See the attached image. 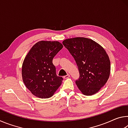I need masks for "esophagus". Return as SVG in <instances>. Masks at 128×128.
<instances>
[{
    "label": "esophagus",
    "mask_w": 128,
    "mask_h": 128,
    "mask_svg": "<svg viewBox=\"0 0 128 128\" xmlns=\"http://www.w3.org/2000/svg\"><path fill=\"white\" fill-rule=\"evenodd\" d=\"M69 77H70V75L68 74H66V76H64L63 78L64 79H66V78H68Z\"/></svg>",
    "instance_id": "esophagus-1"
}]
</instances>
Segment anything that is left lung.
<instances>
[{"instance_id": "left-lung-1", "label": "left lung", "mask_w": 128, "mask_h": 128, "mask_svg": "<svg viewBox=\"0 0 128 128\" xmlns=\"http://www.w3.org/2000/svg\"><path fill=\"white\" fill-rule=\"evenodd\" d=\"M62 44L74 58L80 73L76 84L82 94H96L109 78L111 64L102 47L91 39L77 37L66 39Z\"/></svg>"}]
</instances>
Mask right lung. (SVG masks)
Wrapping results in <instances>:
<instances>
[{"mask_svg": "<svg viewBox=\"0 0 128 128\" xmlns=\"http://www.w3.org/2000/svg\"><path fill=\"white\" fill-rule=\"evenodd\" d=\"M62 47L58 41H40L32 47L24 60L23 82L38 98H50L61 85L63 78L56 75L52 60Z\"/></svg>", "mask_w": 128, "mask_h": 128, "instance_id": "add662e5", "label": "right lung"}]
</instances>
